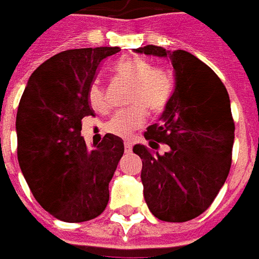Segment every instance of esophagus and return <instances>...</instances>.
<instances>
[{
	"label": "esophagus",
	"mask_w": 259,
	"mask_h": 259,
	"mask_svg": "<svg viewBox=\"0 0 259 259\" xmlns=\"http://www.w3.org/2000/svg\"><path fill=\"white\" fill-rule=\"evenodd\" d=\"M130 150H132V144H130V141H124V151L126 152H130Z\"/></svg>",
	"instance_id": "34e87169"
}]
</instances>
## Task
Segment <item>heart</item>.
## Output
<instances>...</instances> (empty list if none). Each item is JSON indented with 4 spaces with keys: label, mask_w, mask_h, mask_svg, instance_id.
<instances>
[{
    "label": "heart",
    "mask_w": 259,
    "mask_h": 259,
    "mask_svg": "<svg viewBox=\"0 0 259 259\" xmlns=\"http://www.w3.org/2000/svg\"><path fill=\"white\" fill-rule=\"evenodd\" d=\"M118 79L130 83L127 91V104L133 105L129 109L119 111L109 119L107 130L111 135L129 137L135 130L140 129L146 122V110L159 112L168 104L174 90L170 74L159 68H151L146 59L127 58L113 68ZM90 107L100 113L109 111L107 91L100 81H93L87 91Z\"/></svg>",
    "instance_id": "1"
}]
</instances>
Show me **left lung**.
<instances>
[{
	"label": "left lung",
	"instance_id": "obj_1",
	"mask_svg": "<svg viewBox=\"0 0 259 259\" xmlns=\"http://www.w3.org/2000/svg\"><path fill=\"white\" fill-rule=\"evenodd\" d=\"M137 54L169 58L175 89L159 122L144 133L150 147L136 144L141 158V183L148 209L165 222L194 219L215 200L232 165L234 123L226 87L193 54L157 46ZM158 142L169 146L163 156Z\"/></svg>",
	"mask_w": 259,
	"mask_h": 259
}]
</instances>
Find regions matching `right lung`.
Masks as SVG:
<instances>
[{
    "label": "right lung",
    "instance_id": "add662e5",
    "mask_svg": "<svg viewBox=\"0 0 259 259\" xmlns=\"http://www.w3.org/2000/svg\"><path fill=\"white\" fill-rule=\"evenodd\" d=\"M119 47L77 48L54 55L31 73L16 113L18 161L37 202L64 222L101 215L123 140L107 135L89 148L81 119L94 116L87 91L104 59Z\"/></svg>",
    "mask_w": 259,
    "mask_h": 259
}]
</instances>
